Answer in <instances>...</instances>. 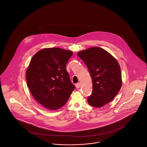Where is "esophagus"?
<instances>
[{
    "mask_svg": "<svg viewBox=\"0 0 147 147\" xmlns=\"http://www.w3.org/2000/svg\"><path fill=\"white\" fill-rule=\"evenodd\" d=\"M76 88H79L80 87V83H77L76 85Z\"/></svg>",
    "mask_w": 147,
    "mask_h": 147,
    "instance_id": "obj_1",
    "label": "esophagus"
}]
</instances>
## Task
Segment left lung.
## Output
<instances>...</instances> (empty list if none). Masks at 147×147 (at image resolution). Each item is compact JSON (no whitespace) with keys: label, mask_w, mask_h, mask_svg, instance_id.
<instances>
[{"label":"left lung","mask_w":147,"mask_h":147,"mask_svg":"<svg viewBox=\"0 0 147 147\" xmlns=\"http://www.w3.org/2000/svg\"><path fill=\"white\" fill-rule=\"evenodd\" d=\"M92 80L93 92L87 98L93 107H101L111 102L120 89L122 77L120 65L106 51L98 47L79 52Z\"/></svg>","instance_id":"8db88e82"}]
</instances>
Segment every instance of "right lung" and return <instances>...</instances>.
Returning <instances> with one entry per match:
<instances>
[{"label": "right lung", "mask_w": 147, "mask_h": 147, "mask_svg": "<svg viewBox=\"0 0 147 147\" xmlns=\"http://www.w3.org/2000/svg\"><path fill=\"white\" fill-rule=\"evenodd\" d=\"M73 54L57 47L41 49L32 57L27 69V84L32 95L50 110L65 105L76 88L66 68Z\"/></svg>", "instance_id": "1"}]
</instances>
